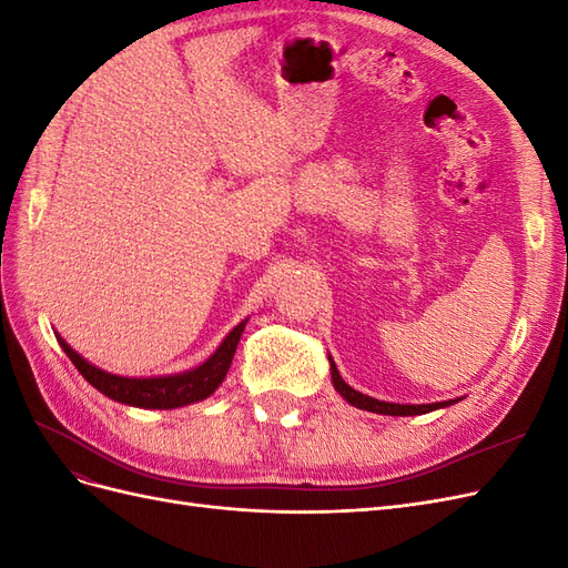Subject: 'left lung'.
<instances>
[{
  "instance_id": "obj_1",
  "label": "left lung",
  "mask_w": 568,
  "mask_h": 568,
  "mask_svg": "<svg viewBox=\"0 0 568 568\" xmlns=\"http://www.w3.org/2000/svg\"><path fill=\"white\" fill-rule=\"evenodd\" d=\"M329 369H332V382L336 393L343 395V400L351 403L357 409H367V412H376V415H388V417H415V415H426V412H434V409H443V407H450L455 403H459L462 398L455 400H443V403H424V405H400V403H386V400H376L372 395H365L355 390L353 386H348L346 382L341 379V374L336 369V363L329 355Z\"/></svg>"
}]
</instances>
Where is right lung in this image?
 I'll list each match as a JSON object with an SVG mask.
<instances>
[{
	"mask_svg": "<svg viewBox=\"0 0 568 568\" xmlns=\"http://www.w3.org/2000/svg\"><path fill=\"white\" fill-rule=\"evenodd\" d=\"M246 322L248 317L239 322L234 329L222 338L215 353L199 367L163 376H120L92 365L90 359H84L78 351L68 346L65 338H61L59 334L57 341L84 379H88L97 390L104 393L106 398L142 409H175L211 398L215 388L225 382L232 357L236 353V343L242 338Z\"/></svg>",
	"mask_w": 568,
	"mask_h": 568,
	"instance_id": "1",
	"label": "right lung"
}]
</instances>
